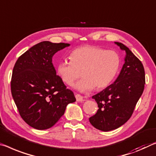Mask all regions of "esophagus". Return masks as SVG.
<instances>
[{
	"label": "esophagus",
	"instance_id": "esophagus-1",
	"mask_svg": "<svg viewBox=\"0 0 156 156\" xmlns=\"http://www.w3.org/2000/svg\"><path fill=\"white\" fill-rule=\"evenodd\" d=\"M75 96H76V101H77L78 102H83V101H84L83 96L80 95V94H76Z\"/></svg>",
	"mask_w": 156,
	"mask_h": 156
}]
</instances>
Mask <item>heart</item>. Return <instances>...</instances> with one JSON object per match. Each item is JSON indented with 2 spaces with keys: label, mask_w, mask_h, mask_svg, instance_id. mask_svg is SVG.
Returning a JSON list of instances; mask_svg holds the SVG:
<instances>
[{
  "label": "heart",
  "mask_w": 156,
  "mask_h": 156,
  "mask_svg": "<svg viewBox=\"0 0 156 156\" xmlns=\"http://www.w3.org/2000/svg\"><path fill=\"white\" fill-rule=\"evenodd\" d=\"M69 59L70 61L61 62L57 65V73L64 83L71 86L80 77L81 72L83 78L75 86L80 91L108 87L115 80L121 65L117 52L95 46L74 49Z\"/></svg>",
  "instance_id": "b5f03b06"
}]
</instances>
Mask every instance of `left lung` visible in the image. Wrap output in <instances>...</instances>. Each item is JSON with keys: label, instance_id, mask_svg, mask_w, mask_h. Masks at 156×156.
I'll use <instances>...</instances> for the list:
<instances>
[{"label": "left lung", "instance_id": "obj_1", "mask_svg": "<svg viewBox=\"0 0 156 156\" xmlns=\"http://www.w3.org/2000/svg\"><path fill=\"white\" fill-rule=\"evenodd\" d=\"M115 44L126 53L125 63L115 83L92 96L98 110L89 119L94 127L105 132L117 129L129 119L145 85L142 62L123 44Z\"/></svg>", "mask_w": 156, "mask_h": 156}]
</instances>
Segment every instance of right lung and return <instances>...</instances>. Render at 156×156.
Masks as SVG:
<instances>
[{
    "label": "right lung",
    "instance_id": "right-lung-1",
    "mask_svg": "<svg viewBox=\"0 0 156 156\" xmlns=\"http://www.w3.org/2000/svg\"><path fill=\"white\" fill-rule=\"evenodd\" d=\"M65 43L41 41L31 47L16 60L12 71L11 91L19 115L37 130L53 126L64 115L69 103L76 101L52 63Z\"/></svg>",
    "mask_w": 156,
    "mask_h": 156
}]
</instances>
